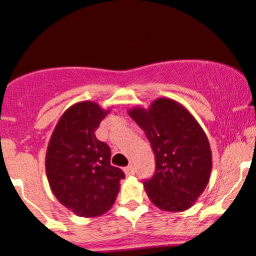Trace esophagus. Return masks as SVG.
<instances>
[{"label":"esophagus","instance_id":"esophagus-1","mask_svg":"<svg viewBox=\"0 0 256 256\" xmlns=\"http://www.w3.org/2000/svg\"><path fill=\"white\" fill-rule=\"evenodd\" d=\"M124 172L126 174V176H130V175H134V169L132 165H128L126 168H124Z\"/></svg>","mask_w":256,"mask_h":256}]
</instances>
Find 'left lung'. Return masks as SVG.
Instances as JSON below:
<instances>
[{"label": "left lung", "mask_w": 256, "mask_h": 256, "mask_svg": "<svg viewBox=\"0 0 256 256\" xmlns=\"http://www.w3.org/2000/svg\"><path fill=\"white\" fill-rule=\"evenodd\" d=\"M144 131L156 156V174L143 182L147 196L159 209H190L209 182L212 156L206 134L181 103L156 98L148 108L128 112Z\"/></svg>", "instance_id": "8db88e82"}]
</instances>
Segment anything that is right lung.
Masks as SVG:
<instances>
[{
	"label": "right lung",
	"instance_id": "obj_1",
	"mask_svg": "<svg viewBox=\"0 0 256 256\" xmlns=\"http://www.w3.org/2000/svg\"><path fill=\"white\" fill-rule=\"evenodd\" d=\"M110 109L84 100L69 106L50 136L46 175L60 204L82 218H96L113 206L122 170L110 164V148L94 131Z\"/></svg>",
	"mask_w": 256,
	"mask_h": 256
}]
</instances>
